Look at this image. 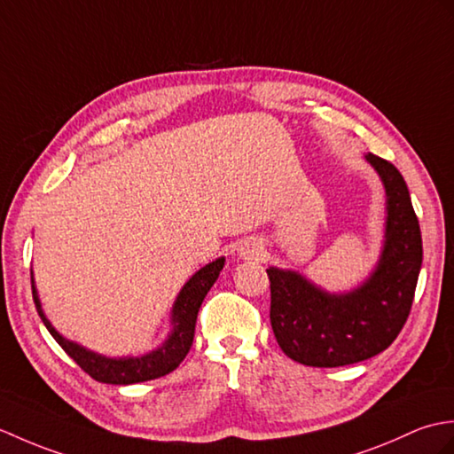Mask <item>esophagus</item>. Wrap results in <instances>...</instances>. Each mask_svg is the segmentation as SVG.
I'll return each instance as SVG.
<instances>
[{"label": "esophagus", "instance_id": "esophagus-1", "mask_svg": "<svg viewBox=\"0 0 454 454\" xmlns=\"http://www.w3.org/2000/svg\"><path fill=\"white\" fill-rule=\"evenodd\" d=\"M253 253H254V250H253Z\"/></svg>", "mask_w": 454, "mask_h": 454}]
</instances>
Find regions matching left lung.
I'll use <instances>...</instances> for the list:
<instances>
[{
  "instance_id": "8db88e82",
  "label": "left lung",
  "mask_w": 454,
  "mask_h": 454,
  "mask_svg": "<svg viewBox=\"0 0 454 454\" xmlns=\"http://www.w3.org/2000/svg\"><path fill=\"white\" fill-rule=\"evenodd\" d=\"M387 190V240L359 289L330 295L289 270L270 268V322L281 351L309 367H341L385 351L406 325L424 258L418 215L400 170L367 155Z\"/></svg>"
}]
</instances>
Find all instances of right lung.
Listing matches in <instances>:
<instances>
[{"mask_svg":"<svg viewBox=\"0 0 454 454\" xmlns=\"http://www.w3.org/2000/svg\"><path fill=\"white\" fill-rule=\"evenodd\" d=\"M223 264L225 258H217L215 262H211V264L204 266L190 278L188 284L180 291V295L176 297V303L173 307L175 328L170 332L168 340L159 349L151 351V354L142 357L110 359L97 356L93 351H87L85 348L74 344V341L62 338L48 322L43 309H40V301L33 279H30V286H33V299L44 326L48 328L50 334L54 336L58 344L62 346L66 354L72 357L89 377H93L98 382H106V385H134V382H144L168 375L170 371H175L183 364V359L186 357L190 346H192L194 341V328L201 301L207 295L211 286L215 284L219 271L223 270Z\"/></svg>","mask_w":454,"mask_h":454,"instance_id":"add662e5","label":"right lung"}]
</instances>
